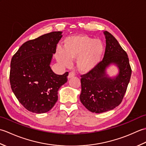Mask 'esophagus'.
I'll list each match as a JSON object with an SVG mask.
<instances>
[{
	"mask_svg": "<svg viewBox=\"0 0 146 146\" xmlns=\"http://www.w3.org/2000/svg\"><path fill=\"white\" fill-rule=\"evenodd\" d=\"M75 76V73L73 72V71H71V72L69 73V75H68V78H73V77H74Z\"/></svg>",
	"mask_w": 146,
	"mask_h": 146,
	"instance_id": "34e87169",
	"label": "esophagus"
}]
</instances>
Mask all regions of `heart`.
<instances>
[{
  "mask_svg": "<svg viewBox=\"0 0 146 146\" xmlns=\"http://www.w3.org/2000/svg\"><path fill=\"white\" fill-rule=\"evenodd\" d=\"M104 52L103 43L86 35L68 37L63 42V49L58 47L56 58L60 64L68 66L71 60L77 59V68L82 72L94 70L101 61Z\"/></svg>",
  "mask_w": 146,
  "mask_h": 146,
  "instance_id": "1",
  "label": "heart"
}]
</instances>
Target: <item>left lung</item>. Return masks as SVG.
<instances>
[{"mask_svg":"<svg viewBox=\"0 0 146 146\" xmlns=\"http://www.w3.org/2000/svg\"><path fill=\"white\" fill-rule=\"evenodd\" d=\"M106 48L103 60L94 70L81 75L82 104L92 112L102 113L113 110L122 102L132 73L127 54L117 40L107 31H104ZM111 63L119 68V75L108 77L106 68Z\"/></svg>","mask_w":146,"mask_h":146,"instance_id":"8db88e82","label":"left lung"}]
</instances>
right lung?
<instances>
[{
	"label": "right lung",
	"mask_w": 146,
	"mask_h": 146,
	"mask_svg": "<svg viewBox=\"0 0 146 146\" xmlns=\"http://www.w3.org/2000/svg\"><path fill=\"white\" fill-rule=\"evenodd\" d=\"M61 34L54 31L29 40L12 58L9 76L12 90L31 112L50 110L58 100L59 88L68 80V72L56 75L49 66Z\"/></svg>",
	"instance_id": "obj_1"
}]
</instances>
